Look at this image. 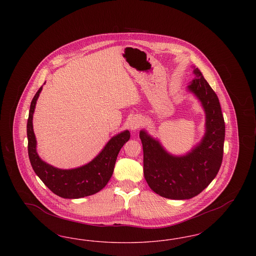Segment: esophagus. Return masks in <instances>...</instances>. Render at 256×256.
<instances>
[{"label": "esophagus", "mask_w": 256, "mask_h": 256, "mask_svg": "<svg viewBox=\"0 0 256 256\" xmlns=\"http://www.w3.org/2000/svg\"><path fill=\"white\" fill-rule=\"evenodd\" d=\"M141 126H142V122H141V120L139 119V118H137V117H134L132 119V121H130V130H139L140 128H141Z\"/></svg>", "instance_id": "34e87169"}]
</instances>
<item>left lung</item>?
I'll return each instance as SVG.
<instances>
[{
    "label": "left lung",
    "instance_id": "8db88e82",
    "mask_svg": "<svg viewBox=\"0 0 256 256\" xmlns=\"http://www.w3.org/2000/svg\"><path fill=\"white\" fill-rule=\"evenodd\" d=\"M188 86L206 112V134L187 154L172 156L158 140L140 132L144 152V176L150 189L172 200H188L198 195L215 178L222 165L224 142V120L219 98L200 71Z\"/></svg>",
    "mask_w": 256,
    "mask_h": 256
}]
</instances>
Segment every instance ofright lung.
Listing matches in <instances>:
<instances>
[{
    "mask_svg": "<svg viewBox=\"0 0 256 256\" xmlns=\"http://www.w3.org/2000/svg\"><path fill=\"white\" fill-rule=\"evenodd\" d=\"M41 90L42 86L30 102L26 124L28 152L32 169L50 190L61 198H80L96 194L110 182L118 154L130 138V132L124 130L112 137L97 156L86 165L70 170L52 167L37 154L36 139L32 126L34 112Z\"/></svg>",
    "mask_w": 256,
    "mask_h": 256,
    "instance_id": "obj_1",
    "label": "right lung"
}]
</instances>
